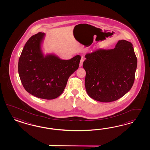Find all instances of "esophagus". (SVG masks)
I'll list each match as a JSON object with an SVG mask.
<instances>
[{"mask_svg":"<svg viewBox=\"0 0 150 150\" xmlns=\"http://www.w3.org/2000/svg\"><path fill=\"white\" fill-rule=\"evenodd\" d=\"M83 61H84V60H83V57H82L81 59L80 60V64H79V67H81L82 66V65H83Z\"/></svg>","mask_w":150,"mask_h":150,"instance_id":"34e87169","label":"esophagus"}]
</instances>
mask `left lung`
Returning <instances> with one entry per match:
<instances>
[{"label": "left lung", "instance_id": "8db88e82", "mask_svg": "<svg viewBox=\"0 0 150 150\" xmlns=\"http://www.w3.org/2000/svg\"><path fill=\"white\" fill-rule=\"evenodd\" d=\"M85 58V87L92 99L110 102L130 90L137 63L132 43L120 40L114 49H99L86 54Z\"/></svg>", "mask_w": 150, "mask_h": 150}]
</instances>
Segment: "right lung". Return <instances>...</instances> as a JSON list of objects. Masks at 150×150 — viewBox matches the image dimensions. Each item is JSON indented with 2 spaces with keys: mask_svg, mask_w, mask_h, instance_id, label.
I'll return each mask as SVG.
<instances>
[{
  "mask_svg": "<svg viewBox=\"0 0 150 150\" xmlns=\"http://www.w3.org/2000/svg\"><path fill=\"white\" fill-rule=\"evenodd\" d=\"M45 33L39 32L26 43L18 60V71L26 91L39 98L53 100L63 92L69 77L77 70L81 57L62 60L53 54L44 55Z\"/></svg>",
  "mask_w": 150,
  "mask_h": 150,
  "instance_id": "obj_1",
  "label": "right lung"
}]
</instances>
